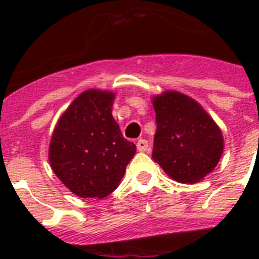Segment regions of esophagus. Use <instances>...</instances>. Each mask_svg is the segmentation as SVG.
<instances>
[{
	"label": "esophagus",
	"mask_w": 259,
	"mask_h": 259,
	"mask_svg": "<svg viewBox=\"0 0 259 259\" xmlns=\"http://www.w3.org/2000/svg\"><path fill=\"white\" fill-rule=\"evenodd\" d=\"M137 149L140 150V152H148L149 150V144H148V141L146 140H138L137 141Z\"/></svg>",
	"instance_id": "obj_1"
}]
</instances>
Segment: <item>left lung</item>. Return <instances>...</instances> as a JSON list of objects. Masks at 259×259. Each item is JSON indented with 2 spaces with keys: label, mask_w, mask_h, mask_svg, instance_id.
Listing matches in <instances>:
<instances>
[{
  "label": "left lung",
  "mask_w": 259,
  "mask_h": 259,
  "mask_svg": "<svg viewBox=\"0 0 259 259\" xmlns=\"http://www.w3.org/2000/svg\"><path fill=\"white\" fill-rule=\"evenodd\" d=\"M157 129L152 157L180 183H197L217 166L223 152L221 129L197 102L169 91L153 99Z\"/></svg>",
  "instance_id": "obj_1"
}]
</instances>
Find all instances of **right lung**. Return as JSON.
<instances>
[{
	"mask_svg": "<svg viewBox=\"0 0 259 259\" xmlns=\"http://www.w3.org/2000/svg\"><path fill=\"white\" fill-rule=\"evenodd\" d=\"M114 94L87 90L59 119L50 144L55 175L80 197L107 196L136 154L111 115Z\"/></svg>",
	"mask_w": 259,
	"mask_h": 259,
	"instance_id": "right-lung-1",
	"label": "right lung"
}]
</instances>
